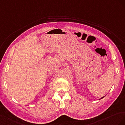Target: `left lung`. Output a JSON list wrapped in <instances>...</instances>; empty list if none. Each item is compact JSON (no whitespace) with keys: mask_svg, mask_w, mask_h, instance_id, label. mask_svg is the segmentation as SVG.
<instances>
[{"mask_svg":"<svg viewBox=\"0 0 125 125\" xmlns=\"http://www.w3.org/2000/svg\"><path fill=\"white\" fill-rule=\"evenodd\" d=\"M104 97H102L101 99H102V98H104Z\"/></svg>","mask_w":125,"mask_h":125,"instance_id":"8db88e82","label":"left lung"}]
</instances>
